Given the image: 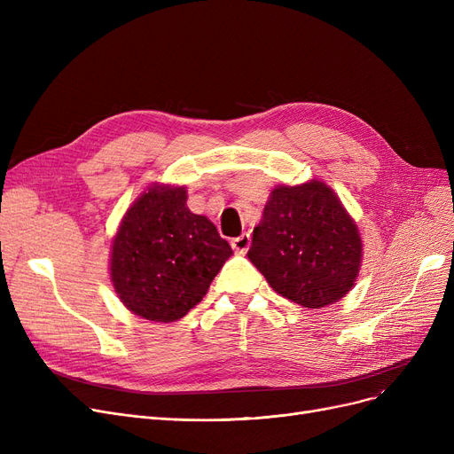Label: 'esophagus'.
Returning <instances> with one entry per match:
<instances>
[{"label": "esophagus", "mask_w": 454, "mask_h": 454, "mask_svg": "<svg viewBox=\"0 0 454 454\" xmlns=\"http://www.w3.org/2000/svg\"><path fill=\"white\" fill-rule=\"evenodd\" d=\"M250 235L248 233H243V235H239V237H235V239L231 241V248L235 250V252H239V254H247L248 252V248H250Z\"/></svg>", "instance_id": "obj_1"}]
</instances>
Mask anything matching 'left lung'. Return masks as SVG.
Returning a JSON list of instances; mask_svg holds the SVG:
<instances>
[{"mask_svg":"<svg viewBox=\"0 0 454 454\" xmlns=\"http://www.w3.org/2000/svg\"><path fill=\"white\" fill-rule=\"evenodd\" d=\"M248 259L278 294L320 309L351 291L363 263V239L335 191L313 178L270 191Z\"/></svg>","mask_w":454,"mask_h":454,"instance_id":"8db88e82","label":"left lung"}]
</instances>
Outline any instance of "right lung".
I'll return each mask as SVG.
<instances>
[{
    "instance_id": "add662e5",
    "label": "right lung",
    "mask_w": 454,
    "mask_h": 454,
    "mask_svg": "<svg viewBox=\"0 0 454 454\" xmlns=\"http://www.w3.org/2000/svg\"><path fill=\"white\" fill-rule=\"evenodd\" d=\"M185 202V185L153 184L132 202L114 235V291L130 313L151 322L185 317L233 254L215 224Z\"/></svg>"
}]
</instances>
